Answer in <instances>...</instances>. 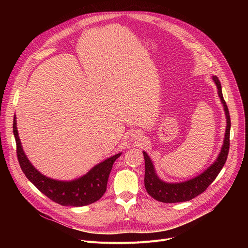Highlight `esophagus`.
Wrapping results in <instances>:
<instances>
[{
    "label": "esophagus",
    "mask_w": 248,
    "mask_h": 248,
    "mask_svg": "<svg viewBox=\"0 0 248 248\" xmlns=\"http://www.w3.org/2000/svg\"><path fill=\"white\" fill-rule=\"evenodd\" d=\"M138 135H139V134H138ZM136 137H138V136H136Z\"/></svg>",
    "instance_id": "34e87169"
}]
</instances>
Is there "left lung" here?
<instances>
[{
  "label": "left lung",
  "mask_w": 248,
  "mask_h": 248,
  "mask_svg": "<svg viewBox=\"0 0 248 248\" xmlns=\"http://www.w3.org/2000/svg\"><path fill=\"white\" fill-rule=\"evenodd\" d=\"M212 79L217 87V93L220 98L221 103L223 104V109L225 112L226 119V128L222 147H221L218 157L208 167L204 172L200 175L189 179L184 182H176V183H170L162 180L157 172H155L153 161L149 157V155L142 151L145 158V187L150 196L154 199L164 203H177L190 201L193 198L197 197L198 195L203 193L208 186L216 179L220 171L227 160V155L229 152V136H230V115L226 102L223 98L222 88L221 83L216 75L212 76Z\"/></svg>",
  "instance_id": "1"
}]
</instances>
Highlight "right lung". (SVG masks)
Wrapping results in <instances>:
<instances>
[{"label":"right lung","mask_w":248,"mask_h":248,"mask_svg":"<svg viewBox=\"0 0 248 248\" xmlns=\"http://www.w3.org/2000/svg\"><path fill=\"white\" fill-rule=\"evenodd\" d=\"M13 133L16 140L17 155L23 173L31 183L44 195L62 206L81 207L99 200L107 191L108 176L114 161L122 153L98 163L83 176L70 181L52 179L39 172L26 155L17 128V117L14 115Z\"/></svg>","instance_id":"add662e5"}]
</instances>
